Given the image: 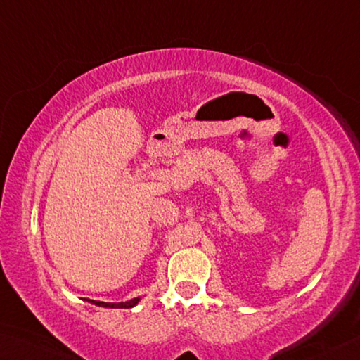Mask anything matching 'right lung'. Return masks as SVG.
<instances>
[{"label": "right lung", "mask_w": 360, "mask_h": 360, "mask_svg": "<svg viewBox=\"0 0 360 360\" xmlns=\"http://www.w3.org/2000/svg\"><path fill=\"white\" fill-rule=\"evenodd\" d=\"M84 300L90 302L93 305L104 307V308H132L141 302V297H134L128 302H118V304H115V302H101V300H91V299H84Z\"/></svg>", "instance_id": "1"}]
</instances>
